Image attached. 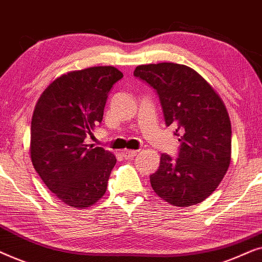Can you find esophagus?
<instances>
[{"label":"esophagus","mask_w":262,"mask_h":262,"mask_svg":"<svg viewBox=\"0 0 262 262\" xmlns=\"http://www.w3.org/2000/svg\"><path fill=\"white\" fill-rule=\"evenodd\" d=\"M121 154H123V157L125 160H132L137 155V151L136 150H123Z\"/></svg>","instance_id":"34e87169"}]
</instances>
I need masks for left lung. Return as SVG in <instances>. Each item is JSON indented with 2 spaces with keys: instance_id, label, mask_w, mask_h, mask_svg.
<instances>
[{
  "instance_id": "left-lung-1",
  "label": "left lung",
  "mask_w": 262,
  "mask_h": 262,
  "mask_svg": "<svg viewBox=\"0 0 262 262\" xmlns=\"http://www.w3.org/2000/svg\"><path fill=\"white\" fill-rule=\"evenodd\" d=\"M136 77L159 95L167 126L181 143L179 157L161 155L150 175L155 193L174 206L202 203L216 191L231 160V124L216 91L187 66L159 63L138 66Z\"/></svg>"
}]
</instances>
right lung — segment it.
<instances>
[{
  "label": "right lung",
  "instance_id": "add662e5",
  "mask_svg": "<svg viewBox=\"0 0 262 262\" xmlns=\"http://www.w3.org/2000/svg\"><path fill=\"white\" fill-rule=\"evenodd\" d=\"M120 78L114 67L70 71L56 78L34 107L32 163L46 187L69 206L84 209L105 194L117 159L85 139L101 123L107 96Z\"/></svg>",
  "mask_w": 262,
  "mask_h": 262
}]
</instances>
